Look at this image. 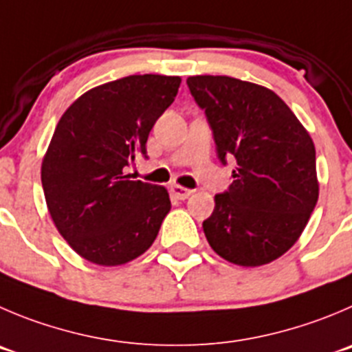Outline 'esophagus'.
I'll use <instances>...</instances> for the list:
<instances>
[{"instance_id":"esophagus-1","label":"esophagus","mask_w":352,"mask_h":352,"mask_svg":"<svg viewBox=\"0 0 352 352\" xmlns=\"http://www.w3.org/2000/svg\"><path fill=\"white\" fill-rule=\"evenodd\" d=\"M170 192H173V195L178 200H185L192 195V190L185 188V186L182 185H170Z\"/></svg>"}]
</instances>
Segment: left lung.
Wrapping results in <instances>:
<instances>
[{
    "instance_id": "left-lung-1",
    "label": "left lung",
    "mask_w": 352,
    "mask_h": 352,
    "mask_svg": "<svg viewBox=\"0 0 352 352\" xmlns=\"http://www.w3.org/2000/svg\"><path fill=\"white\" fill-rule=\"evenodd\" d=\"M217 157L235 159L228 192L202 223L214 252L245 267L278 259L299 240L318 202L316 150L296 113L271 89L228 76H192Z\"/></svg>"
}]
</instances>
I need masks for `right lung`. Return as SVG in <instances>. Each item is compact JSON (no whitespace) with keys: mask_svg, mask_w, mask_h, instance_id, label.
<instances>
[{"mask_svg":"<svg viewBox=\"0 0 352 352\" xmlns=\"http://www.w3.org/2000/svg\"><path fill=\"white\" fill-rule=\"evenodd\" d=\"M179 85L178 76H128L86 91L60 117L41 164L43 190L58 233L89 263L126 264L157 239L169 193L126 169L146 155Z\"/></svg>","mask_w":352,"mask_h":352,"instance_id":"right-lung-1","label":"right lung"}]
</instances>
